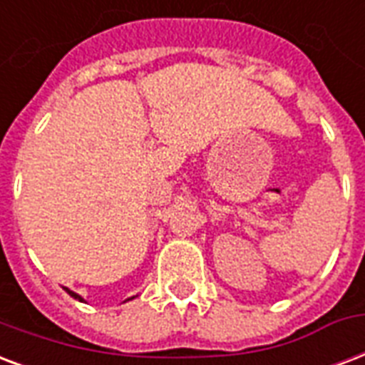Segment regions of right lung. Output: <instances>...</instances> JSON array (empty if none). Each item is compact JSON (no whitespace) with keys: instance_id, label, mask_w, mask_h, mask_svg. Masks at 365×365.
Here are the masks:
<instances>
[{"instance_id":"1","label":"right lung","mask_w":365,"mask_h":365,"mask_svg":"<svg viewBox=\"0 0 365 365\" xmlns=\"http://www.w3.org/2000/svg\"><path fill=\"white\" fill-rule=\"evenodd\" d=\"M65 291H66V293H68V294H71V297H74V299H76V300H82V297H80V294H76V293H72L71 289H66V287H65ZM132 299H133V297H132Z\"/></svg>"}]
</instances>
